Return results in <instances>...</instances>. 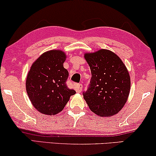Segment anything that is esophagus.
<instances>
[{
  "label": "esophagus",
  "mask_w": 156,
  "mask_h": 156,
  "mask_svg": "<svg viewBox=\"0 0 156 156\" xmlns=\"http://www.w3.org/2000/svg\"><path fill=\"white\" fill-rule=\"evenodd\" d=\"M74 89L77 93H80L82 90V84H74Z\"/></svg>",
  "instance_id": "obj_1"
}]
</instances>
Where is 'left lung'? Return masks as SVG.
I'll list each match as a JSON object with an SVG mask.
<instances>
[{
  "mask_svg": "<svg viewBox=\"0 0 156 156\" xmlns=\"http://www.w3.org/2000/svg\"><path fill=\"white\" fill-rule=\"evenodd\" d=\"M92 77L84 99L93 112L111 116L123 108L130 90V79L122 60L106 49L84 55Z\"/></svg>",
  "mask_w": 156,
  "mask_h": 156,
  "instance_id": "8db88e82",
  "label": "left lung"
}]
</instances>
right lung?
<instances>
[{
    "instance_id": "right-lung-1",
    "label": "right lung",
    "mask_w": 156,
    "mask_h": 156,
    "mask_svg": "<svg viewBox=\"0 0 156 156\" xmlns=\"http://www.w3.org/2000/svg\"><path fill=\"white\" fill-rule=\"evenodd\" d=\"M66 56L61 51L44 53L32 64L26 78V87L34 107L44 115L61 112L76 92L66 84L68 71L63 64Z\"/></svg>"
}]
</instances>
